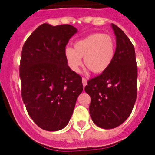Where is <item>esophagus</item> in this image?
<instances>
[{
	"mask_svg": "<svg viewBox=\"0 0 155 155\" xmlns=\"http://www.w3.org/2000/svg\"><path fill=\"white\" fill-rule=\"evenodd\" d=\"M82 83H83L84 87L85 86H86L87 84V80H86V79H85V78H83V79H82Z\"/></svg>",
	"mask_w": 155,
	"mask_h": 155,
	"instance_id": "1",
	"label": "esophagus"
}]
</instances>
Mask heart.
I'll list each match as a JSON object with an SVG mask.
<instances>
[{"mask_svg":"<svg viewBox=\"0 0 155 155\" xmlns=\"http://www.w3.org/2000/svg\"><path fill=\"white\" fill-rule=\"evenodd\" d=\"M115 54V41L111 35L95 32L74 44V48L67 47L64 57L69 68L79 72L84 63L93 73L101 74L107 70L114 60Z\"/></svg>","mask_w":155,"mask_h":155,"instance_id":"1","label":"heart"}]
</instances>
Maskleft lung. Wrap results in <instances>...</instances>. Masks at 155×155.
Masks as SVG:
<instances>
[{
  "mask_svg": "<svg viewBox=\"0 0 155 155\" xmlns=\"http://www.w3.org/2000/svg\"><path fill=\"white\" fill-rule=\"evenodd\" d=\"M116 37L114 60L107 70L88 80L85 87L91 97L89 112L95 125L113 129L127 120L137 97L138 68L134 48L127 35L114 24Z\"/></svg>",
  "mask_w": 155,
  "mask_h": 155,
  "instance_id": "left-lung-1",
  "label": "left lung"
}]
</instances>
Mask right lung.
<instances>
[{
  "mask_svg": "<svg viewBox=\"0 0 155 155\" xmlns=\"http://www.w3.org/2000/svg\"><path fill=\"white\" fill-rule=\"evenodd\" d=\"M78 30L70 25H40L25 41L20 65L21 95L41 129L57 131L71 119L83 91L82 78L69 68L64 49Z\"/></svg>",
  "mask_w": 155,
  "mask_h": 155,
  "instance_id": "right-lung-1",
  "label": "right lung"
}]
</instances>
